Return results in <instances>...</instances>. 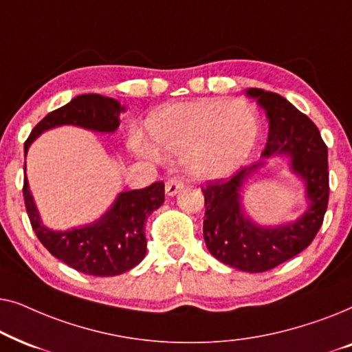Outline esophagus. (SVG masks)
Wrapping results in <instances>:
<instances>
[{"instance_id":"esophagus-1","label":"esophagus","mask_w":352,"mask_h":352,"mask_svg":"<svg viewBox=\"0 0 352 352\" xmlns=\"http://www.w3.org/2000/svg\"><path fill=\"white\" fill-rule=\"evenodd\" d=\"M182 187H184V182H182L179 177H170L165 184V190L168 197H175L177 192H179Z\"/></svg>"}]
</instances>
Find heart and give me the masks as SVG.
I'll return each instance as SVG.
<instances>
[{"label": "heart", "mask_w": 352, "mask_h": 352, "mask_svg": "<svg viewBox=\"0 0 352 352\" xmlns=\"http://www.w3.org/2000/svg\"><path fill=\"white\" fill-rule=\"evenodd\" d=\"M147 141L134 148L148 158L181 155L182 166L201 181L226 179L242 168L256 147L259 120L242 100L205 98L168 104L146 120Z\"/></svg>", "instance_id": "obj_1"}]
</instances>
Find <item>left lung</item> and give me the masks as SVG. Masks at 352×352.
I'll use <instances>...</instances> for the list:
<instances>
[{
  "instance_id": "8db88e82",
  "label": "left lung",
  "mask_w": 352,
  "mask_h": 352,
  "mask_svg": "<svg viewBox=\"0 0 352 352\" xmlns=\"http://www.w3.org/2000/svg\"><path fill=\"white\" fill-rule=\"evenodd\" d=\"M245 94L256 100L269 122L263 160L204 189V239L218 261L253 274L274 269L309 247L324 221L330 189L327 146L311 118L277 93L250 88ZM272 156L289 157V169L305 184L308 208L296 220L266 226L248 216L243 190L263 160Z\"/></svg>"
}]
</instances>
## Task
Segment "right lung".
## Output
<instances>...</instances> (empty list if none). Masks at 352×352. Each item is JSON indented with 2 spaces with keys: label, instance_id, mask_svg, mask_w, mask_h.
Segmentation results:
<instances>
[{
  "label": "right lung",
  "instance_id": "right-lung-1",
  "mask_svg": "<svg viewBox=\"0 0 352 352\" xmlns=\"http://www.w3.org/2000/svg\"><path fill=\"white\" fill-rule=\"evenodd\" d=\"M126 107L100 94H81L47 113L25 141L23 152L50 129L78 126L94 133L112 134L120 126V115ZM27 166L23 165V171ZM23 200L36 237L52 256L75 271L96 277H113L138 266L146 256V221L165 200V184L153 182L146 189L124 190L115 197L110 208L99 219L65 230H54L43 224L28 179H23Z\"/></svg>",
  "mask_w": 352,
  "mask_h": 352
}]
</instances>
